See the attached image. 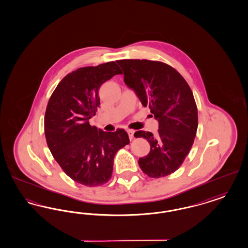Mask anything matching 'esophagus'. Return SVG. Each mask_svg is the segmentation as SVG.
I'll return each instance as SVG.
<instances>
[{
    "label": "esophagus",
    "mask_w": 248,
    "mask_h": 248,
    "mask_svg": "<svg viewBox=\"0 0 248 248\" xmlns=\"http://www.w3.org/2000/svg\"><path fill=\"white\" fill-rule=\"evenodd\" d=\"M134 133H135V131L132 130V129H128V130H127V134H128L130 140H132V139H134Z\"/></svg>",
    "instance_id": "esophagus-1"
}]
</instances>
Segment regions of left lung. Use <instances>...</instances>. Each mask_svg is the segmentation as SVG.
Segmentation results:
<instances>
[{
    "instance_id": "obj_1",
    "label": "left lung",
    "mask_w": 248,
    "mask_h": 248,
    "mask_svg": "<svg viewBox=\"0 0 248 248\" xmlns=\"http://www.w3.org/2000/svg\"><path fill=\"white\" fill-rule=\"evenodd\" d=\"M124 80L159 122L157 135L138 131L150 145L139 167L149 177L174 172L188 155L198 130V108L187 82L168 64L149 60H119ZM152 116V115H151Z\"/></svg>"
}]
</instances>
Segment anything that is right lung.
I'll use <instances>...</instances> for the list:
<instances>
[{
  "mask_svg": "<svg viewBox=\"0 0 248 248\" xmlns=\"http://www.w3.org/2000/svg\"><path fill=\"white\" fill-rule=\"evenodd\" d=\"M121 74L115 62L78 68L62 79L49 99L44 118L47 145L63 171L83 186L106 184L116 152L130 142L124 129L104 132L89 124L100 104V86Z\"/></svg>",
  "mask_w": 248,
  "mask_h": 248,
  "instance_id": "right-lung-1",
  "label": "right lung"
}]
</instances>
